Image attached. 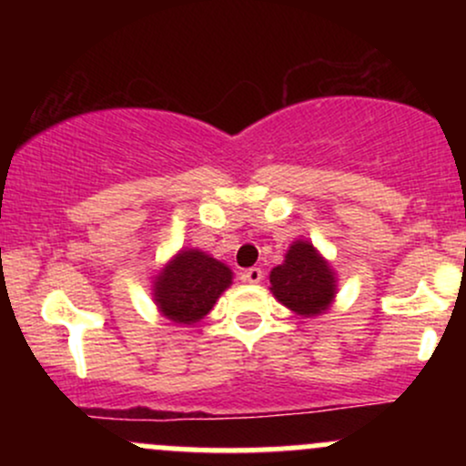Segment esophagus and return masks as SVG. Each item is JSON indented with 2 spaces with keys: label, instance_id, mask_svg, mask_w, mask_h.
<instances>
[{
  "label": "esophagus",
  "instance_id": "esophagus-1",
  "mask_svg": "<svg viewBox=\"0 0 466 466\" xmlns=\"http://www.w3.org/2000/svg\"><path fill=\"white\" fill-rule=\"evenodd\" d=\"M243 280L251 282V285H258L263 280V269L260 267H249V269L243 271Z\"/></svg>",
  "mask_w": 466,
  "mask_h": 466
}]
</instances>
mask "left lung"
Listing matches in <instances>:
<instances>
[{"label": "left lung", "instance_id": "left-lung-1", "mask_svg": "<svg viewBox=\"0 0 466 466\" xmlns=\"http://www.w3.org/2000/svg\"><path fill=\"white\" fill-rule=\"evenodd\" d=\"M269 282L276 300L304 318L324 313L337 293L335 271L329 260L302 238L289 248L285 263L271 269Z\"/></svg>", "mask_w": 466, "mask_h": 466}]
</instances>
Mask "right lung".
Here are the masks:
<instances>
[{
    "label": "right lung",
    "mask_w": 466,
    "mask_h": 466,
    "mask_svg": "<svg viewBox=\"0 0 466 466\" xmlns=\"http://www.w3.org/2000/svg\"><path fill=\"white\" fill-rule=\"evenodd\" d=\"M232 285V269L201 249H181L153 280L159 313L175 324H197Z\"/></svg>",
    "instance_id": "obj_1"
}]
</instances>
